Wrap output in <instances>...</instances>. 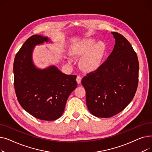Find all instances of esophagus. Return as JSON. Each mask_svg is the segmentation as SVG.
<instances>
[{
    "label": "esophagus",
    "instance_id": "esophagus-1",
    "mask_svg": "<svg viewBox=\"0 0 152 152\" xmlns=\"http://www.w3.org/2000/svg\"><path fill=\"white\" fill-rule=\"evenodd\" d=\"M81 80H82V77L81 76H77V77H76V81H77V84H81Z\"/></svg>",
    "mask_w": 152,
    "mask_h": 152
}]
</instances>
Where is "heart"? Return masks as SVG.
Listing matches in <instances>:
<instances>
[{
    "label": "heart",
    "mask_w": 152,
    "mask_h": 152,
    "mask_svg": "<svg viewBox=\"0 0 152 152\" xmlns=\"http://www.w3.org/2000/svg\"><path fill=\"white\" fill-rule=\"evenodd\" d=\"M107 46L103 42H97L94 38H88L78 42L72 49L75 55H83L80 64L86 71H94L98 69L103 64L107 54ZM68 60L71 58L68 55Z\"/></svg>",
    "instance_id": "heart-1"
}]
</instances>
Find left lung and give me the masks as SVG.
Masks as SVG:
<instances>
[{"label":"left lung","instance_id":"1","mask_svg":"<svg viewBox=\"0 0 152 152\" xmlns=\"http://www.w3.org/2000/svg\"><path fill=\"white\" fill-rule=\"evenodd\" d=\"M114 49L95 71L84 76L86 105L99 118H110L123 111L133 99L139 78V61L129 42L121 34L111 32Z\"/></svg>","mask_w":152,"mask_h":152}]
</instances>
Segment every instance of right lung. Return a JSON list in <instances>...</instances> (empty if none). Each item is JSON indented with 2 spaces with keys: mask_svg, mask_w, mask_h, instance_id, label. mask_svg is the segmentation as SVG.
Listing matches in <instances>:
<instances>
[{
  "mask_svg": "<svg viewBox=\"0 0 152 152\" xmlns=\"http://www.w3.org/2000/svg\"><path fill=\"white\" fill-rule=\"evenodd\" d=\"M49 42V37L35 34L23 44L14 60V87L24 110L39 119L53 121L62 115L77 83L76 75L63 73L54 65L36 66L32 58L34 47Z\"/></svg>",
  "mask_w": 152,
  "mask_h": 152,
  "instance_id": "right-lung-1",
  "label": "right lung"
}]
</instances>
